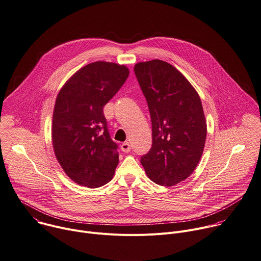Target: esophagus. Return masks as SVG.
Returning a JSON list of instances; mask_svg holds the SVG:
<instances>
[{"mask_svg":"<svg viewBox=\"0 0 261 261\" xmlns=\"http://www.w3.org/2000/svg\"><path fill=\"white\" fill-rule=\"evenodd\" d=\"M121 149H122L124 152H129V151L131 150L130 143H129V142H127V141L123 142V143H122V145H121Z\"/></svg>","mask_w":261,"mask_h":261,"instance_id":"obj_1","label":"esophagus"}]
</instances>
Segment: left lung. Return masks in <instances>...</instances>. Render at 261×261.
Instances as JSON below:
<instances>
[{"mask_svg":"<svg viewBox=\"0 0 261 261\" xmlns=\"http://www.w3.org/2000/svg\"><path fill=\"white\" fill-rule=\"evenodd\" d=\"M134 71L146 98L152 145L141 156L147 177L163 187L187 179L204 151L207 123L201 98L188 79L170 63L138 62Z\"/></svg>","mask_w":261,"mask_h":261,"instance_id":"obj_1","label":"left lung"}]
</instances>
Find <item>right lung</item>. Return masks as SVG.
<instances>
[{"instance_id":"1","label":"right lung","mask_w":261,"mask_h":261,"mask_svg":"<svg viewBox=\"0 0 261 261\" xmlns=\"http://www.w3.org/2000/svg\"><path fill=\"white\" fill-rule=\"evenodd\" d=\"M129 75L125 65L96 61L74 72L60 89L53 111L52 143L65 174L95 189L110 182L119 163L103 107Z\"/></svg>"}]
</instances>
